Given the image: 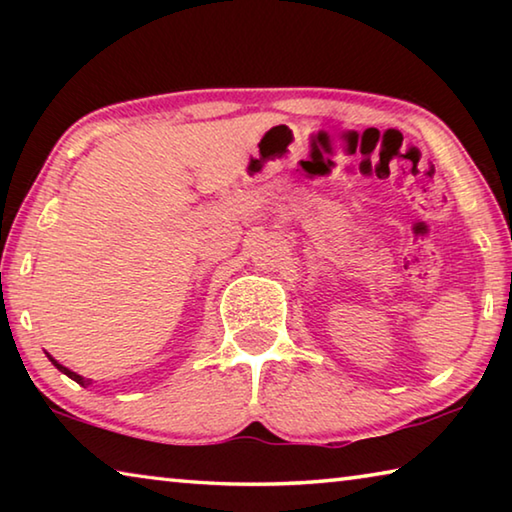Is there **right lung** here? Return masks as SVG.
<instances>
[{"instance_id": "obj_1", "label": "right lung", "mask_w": 512, "mask_h": 512, "mask_svg": "<svg viewBox=\"0 0 512 512\" xmlns=\"http://www.w3.org/2000/svg\"><path fill=\"white\" fill-rule=\"evenodd\" d=\"M49 361L51 363H54V366L60 370V372H65V375L69 377V379H74L76 381V384H81V386H90L92 384V381L90 379H83L81 375H76V372H72V370H69V368H65V366H60V363L54 359V357H49Z\"/></svg>"}]
</instances>
